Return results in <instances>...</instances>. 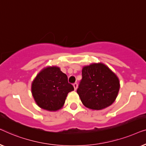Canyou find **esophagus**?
I'll list each match as a JSON object with an SVG mask.
<instances>
[{
	"label": "esophagus",
	"instance_id": "esophagus-1",
	"mask_svg": "<svg viewBox=\"0 0 146 146\" xmlns=\"http://www.w3.org/2000/svg\"><path fill=\"white\" fill-rule=\"evenodd\" d=\"M73 87H74V89H75V90H77V87H78V85L77 83H75L73 84Z\"/></svg>",
	"mask_w": 146,
	"mask_h": 146
}]
</instances>
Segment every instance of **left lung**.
Segmentation results:
<instances>
[{
  "instance_id": "left-lung-1",
  "label": "left lung",
  "mask_w": 146,
  "mask_h": 146,
  "mask_svg": "<svg viewBox=\"0 0 146 146\" xmlns=\"http://www.w3.org/2000/svg\"><path fill=\"white\" fill-rule=\"evenodd\" d=\"M119 89L120 81L116 74L103 63H92L82 69L77 93L86 107L98 110L113 103Z\"/></svg>"
}]
</instances>
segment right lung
Instances as JSON below:
<instances>
[{
    "mask_svg": "<svg viewBox=\"0 0 146 146\" xmlns=\"http://www.w3.org/2000/svg\"><path fill=\"white\" fill-rule=\"evenodd\" d=\"M73 90L67 76L56 66L42 69L32 83V93L36 104L49 111L62 108L67 94Z\"/></svg>",
    "mask_w": 146,
    "mask_h": 146,
    "instance_id": "add662e5",
    "label": "right lung"
}]
</instances>
